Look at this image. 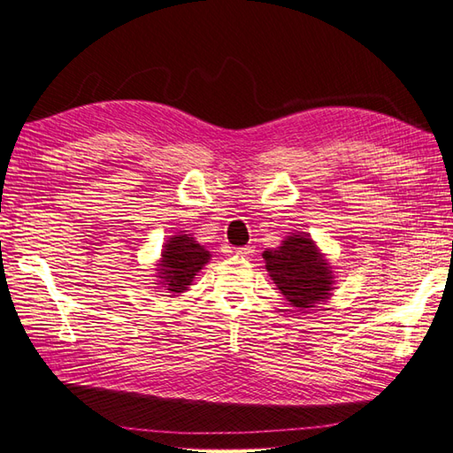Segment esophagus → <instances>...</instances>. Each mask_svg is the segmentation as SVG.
Instances as JSON below:
<instances>
[{"label":"esophagus","mask_w":453,"mask_h":453,"mask_svg":"<svg viewBox=\"0 0 453 453\" xmlns=\"http://www.w3.org/2000/svg\"><path fill=\"white\" fill-rule=\"evenodd\" d=\"M253 253H255V247H253V245L242 247V249H237V251H235V255H237V257H243V258L253 257Z\"/></svg>","instance_id":"esophagus-1"}]
</instances>
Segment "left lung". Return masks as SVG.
I'll use <instances>...</instances> for the list:
<instances>
[{
	"label": "left lung",
	"mask_w": 453,
	"mask_h": 453,
	"mask_svg": "<svg viewBox=\"0 0 453 453\" xmlns=\"http://www.w3.org/2000/svg\"><path fill=\"white\" fill-rule=\"evenodd\" d=\"M263 258L271 280L297 311H311L333 296V265L310 234H290L280 247L266 249Z\"/></svg>",
	"instance_id": "1"
}]
</instances>
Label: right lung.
Wrapping results in <instances>:
<instances>
[{"mask_svg": "<svg viewBox=\"0 0 453 453\" xmlns=\"http://www.w3.org/2000/svg\"><path fill=\"white\" fill-rule=\"evenodd\" d=\"M210 258L208 249L200 245L190 234L180 232L169 235L156 265L157 288H163L171 296L187 292L195 276L210 263Z\"/></svg>", "mask_w": 453, "mask_h": 453, "instance_id": "add662e5", "label": "right lung"}]
</instances>
